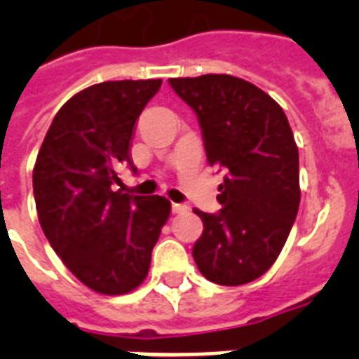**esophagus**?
Masks as SVG:
<instances>
[{"mask_svg":"<svg viewBox=\"0 0 359 359\" xmlns=\"http://www.w3.org/2000/svg\"><path fill=\"white\" fill-rule=\"evenodd\" d=\"M171 210H173V214H184L188 212V207L182 205V203H173V205H171Z\"/></svg>","mask_w":359,"mask_h":359,"instance_id":"34e87169","label":"esophagus"}]
</instances>
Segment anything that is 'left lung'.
Returning a JSON list of instances; mask_svg holds the SVG:
<instances>
[{
  "mask_svg": "<svg viewBox=\"0 0 359 359\" xmlns=\"http://www.w3.org/2000/svg\"><path fill=\"white\" fill-rule=\"evenodd\" d=\"M201 126L210 165L224 171L216 214L194 212L203 235L194 261L212 283H250L283 250L300 205L298 147L279 104L229 74L171 78Z\"/></svg>",
  "mask_w": 359,
  "mask_h": 359,
  "instance_id": "left-lung-1",
  "label": "left lung"
}]
</instances>
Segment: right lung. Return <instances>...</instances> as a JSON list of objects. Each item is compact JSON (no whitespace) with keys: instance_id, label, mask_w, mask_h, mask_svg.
Instances as JSON below:
<instances>
[{"instance_id":"right-lung-1","label":"right lung","mask_w":359,"mask_h":359,"mask_svg":"<svg viewBox=\"0 0 359 359\" xmlns=\"http://www.w3.org/2000/svg\"><path fill=\"white\" fill-rule=\"evenodd\" d=\"M162 80L104 81L53 117L33 169L39 222L70 272L100 294L143 283L171 203L117 190L134 124Z\"/></svg>"}]
</instances>
